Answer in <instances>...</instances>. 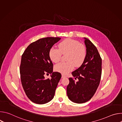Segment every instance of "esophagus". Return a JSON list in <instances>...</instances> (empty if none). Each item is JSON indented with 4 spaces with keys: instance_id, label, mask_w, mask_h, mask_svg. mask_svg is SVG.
Listing matches in <instances>:
<instances>
[{
    "instance_id": "obj_1",
    "label": "esophagus",
    "mask_w": 122,
    "mask_h": 122,
    "mask_svg": "<svg viewBox=\"0 0 122 122\" xmlns=\"http://www.w3.org/2000/svg\"><path fill=\"white\" fill-rule=\"evenodd\" d=\"M65 77H66V76L65 75L62 74V78H65Z\"/></svg>"
}]
</instances>
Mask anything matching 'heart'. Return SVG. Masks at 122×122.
Wrapping results in <instances>:
<instances>
[{
  "instance_id": "obj_1",
  "label": "heart",
  "mask_w": 122,
  "mask_h": 122,
  "mask_svg": "<svg viewBox=\"0 0 122 122\" xmlns=\"http://www.w3.org/2000/svg\"><path fill=\"white\" fill-rule=\"evenodd\" d=\"M58 49L52 47L49 51L51 60L54 63L58 62L62 54L67 53L66 62H61L55 66L57 72L66 74L73 69L74 66L81 65L86 56V51L84 46L74 40L67 39L58 44Z\"/></svg>"
}]
</instances>
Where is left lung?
I'll return each mask as SVG.
<instances>
[{
	"mask_svg": "<svg viewBox=\"0 0 122 122\" xmlns=\"http://www.w3.org/2000/svg\"><path fill=\"white\" fill-rule=\"evenodd\" d=\"M86 48L84 60L77 69L72 72L77 82L69 78L67 86V96L71 101L83 103L89 100L94 95L100 83L102 72V59L98 50L88 39L84 38Z\"/></svg>",
	"mask_w": 122,
	"mask_h": 122,
	"instance_id": "8db88e82",
	"label": "left lung"
}]
</instances>
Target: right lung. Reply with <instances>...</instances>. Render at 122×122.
Returning a JSON list of instances; mask_svg holds the SVG:
<instances>
[{"mask_svg":"<svg viewBox=\"0 0 122 122\" xmlns=\"http://www.w3.org/2000/svg\"><path fill=\"white\" fill-rule=\"evenodd\" d=\"M60 39L58 37L40 39L31 43L22 56L20 67L22 84L28 98L35 103L45 104L54 97L61 74L53 72L49 51ZM45 74H50L51 78L46 79Z\"/></svg>","mask_w":122,"mask_h":122,"instance_id":"add662e5","label":"right lung"}]
</instances>
